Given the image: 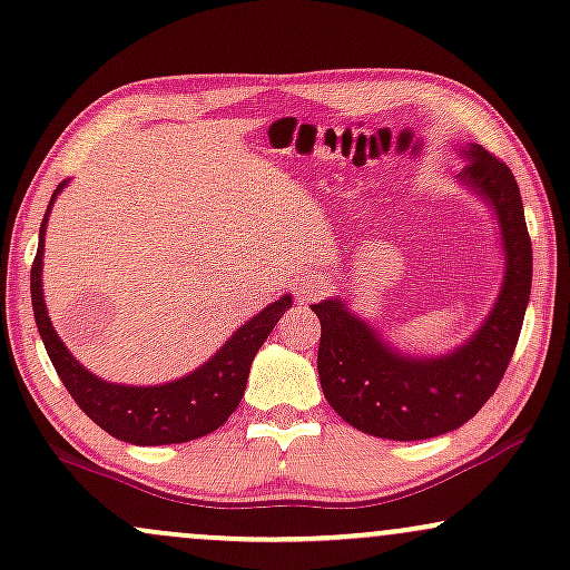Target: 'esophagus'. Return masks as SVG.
<instances>
[{
    "label": "esophagus",
    "instance_id": "1",
    "mask_svg": "<svg viewBox=\"0 0 570 570\" xmlns=\"http://www.w3.org/2000/svg\"><path fill=\"white\" fill-rule=\"evenodd\" d=\"M318 292H321V286L315 284V281H305V284H299L297 297H299V299H313Z\"/></svg>",
    "mask_w": 570,
    "mask_h": 570
}]
</instances>
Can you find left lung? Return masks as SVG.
Segmentation results:
<instances>
[{"label":"left lung","mask_w":570,"mask_h":570,"mask_svg":"<svg viewBox=\"0 0 570 570\" xmlns=\"http://www.w3.org/2000/svg\"><path fill=\"white\" fill-rule=\"evenodd\" d=\"M459 180L497 209L504 236L502 294L468 345L443 358L390 351L372 326L340 299L313 305L321 321L318 376L332 409L361 433L387 441H424L462 428L497 393L515 353L531 294V236L515 175L481 146H470Z\"/></svg>","instance_id":"obj_1"}]
</instances>
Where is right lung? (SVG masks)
Masks as SVG:
<instances>
[{
	"mask_svg": "<svg viewBox=\"0 0 570 570\" xmlns=\"http://www.w3.org/2000/svg\"><path fill=\"white\" fill-rule=\"evenodd\" d=\"M66 180L58 185L63 190ZM55 190V196H58ZM52 196V198H55ZM52 204V202H50ZM50 212V209H47ZM45 225L39 230V249L31 265V303L37 328L50 355L55 372H58L63 387L71 393L77 406L108 435L135 445H167L196 441L215 433L228 422V416L242 403L249 366L267 334L278 324L289 297L267 305L263 313L246 321L233 337L219 347L215 358L196 368L194 374L169 385L156 387H129L102 382L100 376L89 374L81 363L66 351L47 315L42 297V255H45Z\"/></svg>",
	"mask_w": 570,
	"mask_h": 570,
	"instance_id": "1",
	"label": "right lung"
}]
</instances>
